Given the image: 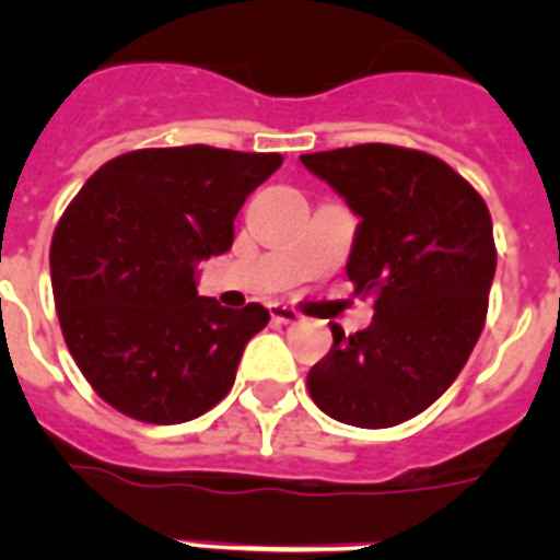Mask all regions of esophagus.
Instances as JSON below:
<instances>
[{"label":"esophagus","instance_id":"34e87169","mask_svg":"<svg viewBox=\"0 0 560 560\" xmlns=\"http://www.w3.org/2000/svg\"><path fill=\"white\" fill-rule=\"evenodd\" d=\"M270 316H272V323H281V325L299 323V314L288 305H270Z\"/></svg>","mask_w":560,"mask_h":560}]
</instances>
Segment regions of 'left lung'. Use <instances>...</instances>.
<instances>
[{
    "instance_id": "1",
    "label": "left lung",
    "mask_w": 560,
    "mask_h": 560,
    "mask_svg": "<svg viewBox=\"0 0 560 560\" xmlns=\"http://www.w3.org/2000/svg\"><path fill=\"white\" fill-rule=\"evenodd\" d=\"M311 174L360 218L346 272L374 299L372 325H334V346L307 392L342 424L395 427L424 412L477 346L497 270L486 200L468 179L424 151L354 144L305 153Z\"/></svg>"
}]
</instances>
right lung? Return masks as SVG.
<instances>
[{
	"mask_svg": "<svg viewBox=\"0 0 560 560\" xmlns=\"http://www.w3.org/2000/svg\"><path fill=\"white\" fill-rule=\"evenodd\" d=\"M279 165V153L144 148L101 165L66 206L48 253L57 319L109 407L183 424L226 398L270 314L197 296L194 267L226 253L237 211Z\"/></svg>",
	"mask_w": 560,
	"mask_h": 560,
	"instance_id": "obj_1",
	"label": "right lung"
}]
</instances>
